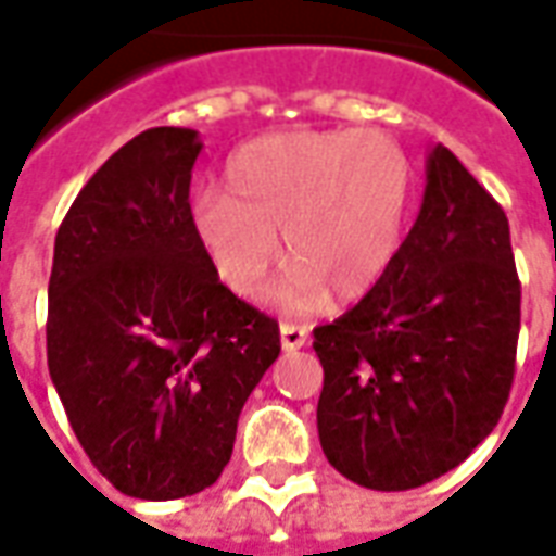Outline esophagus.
Returning <instances> with one entry per match:
<instances>
[{
    "label": "esophagus",
    "instance_id": "1",
    "mask_svg": "<svg viewBox=\"0 0 556 556\" xmlns=\"http://www.w3.org/2000/svg\"><path fill=\"white\" fill-rule=\"evenodd\" d=\"M306 339H309V327L294 325V321H282V325H279V342H282V349L286 351L303 349Z\"/></svg>",
    "mask_w": 556,
    "mask_h": 556
}]
</instances>
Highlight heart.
<instances>
[{
	"mask_svg": "<svg viewBox=\"0 0 556 556\" xmlns=\"http://www.w3.org/2000/svg\"><path fill=\"white\" fill-rule=\"evenodd\" d=\"M410 199L405 151L381 130H286L253 139L226 163V193L202 190L190 223L219 282L255 298L282 253L274 289L309 313L333 291L354 301L393 262Z\"/></svg>",
	"mask_w": 556,
	"mask_h": 556,
	"instance_id": "heart-1",
	"label": "heart"
}]
</instances>
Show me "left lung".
<instances>
[{"instance_id":"8db88e82","label":"left lung","mask_w":556,"mask_h":556,"mask_svg":"<svg viewBox=\"0 0 556 556\" xmlns=\"http://www.w3.org/2000/svg\"><path fill=\"white\" fill-rule=\"evenodd\" d=\"M518 327L509 219L434 146L417 223L384 277L313 330L327 462L375 491L417 489L462 465L509 399Z\"/></svg>"}]
</instances>
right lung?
Masks as SVG:
<instances>
[{
  "label": "right lung",
  "instance_id": "1",
  "mask_svg": "<svg viewBox=\"0 0 556 556\" xmlns=\"http://www.w3.org/2000/svg\"><path fill=\"white\" fill-rule=\"evenodd\" d=\"M199 151L190 127L142 130L55 235L50 378L91 465L139 501L217 482L243 402L279 357L277 321L235 298L199 250Z\"/></svg>",
  "mask_w": 556,
  "mask_h": 556
}]
</instances>
